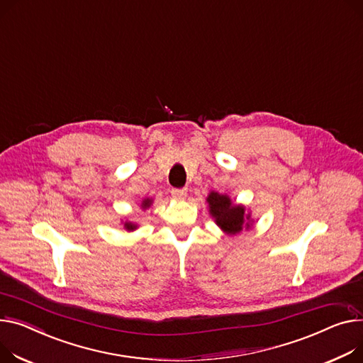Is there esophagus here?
Returning <instances> with one entry per match:
<instances>
[{"mask_svg": "<svg viewBox=\"0 0 363 363\" xmlns=\"http://www.w3.org/2000/svg\"><path fill=\"white\" fill-rule=\"evenodd\" d=\"M171 194L175 200H184L186 197V188H174Z\"/></svg>", "mask_w": 363, "mask_h": 363, "instance_id": "1", "label": "esophagus"}]
</instances>
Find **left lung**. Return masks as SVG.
Returning a JSON list of instances; mask_svg holds the SVG:
<instances>
[{"mask_svg":"<svg viewBox=\"0 0 363 363\" xmlns=\"http://www.w3.org/2000/svg\"><path fill=\"white\" fill-rule=\"evenodd\" d=\"M210 214L216 225L229 235L239 233L240 230L251 226V216L245 213L244 206H236L228 196L211 191L207 197Z\"/></svg>","mask_w":363,"mask_h":363,"instance_id":"left-lung-1","label":"left lung"}]
</instances>
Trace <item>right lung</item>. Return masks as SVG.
<instances>
[{
  "label": "right lung",
  "instance_id": "1",
  "mask_svg": "<svg viewBox=\"0 0 363 363\" xmlns=\"http://www.w3.org/2000/svg\"><path fill=\"white\" fill-rule=\"evenodd\" d=\"M150 204H152V200H150V199H146V200H144V201L141 203V208H147V207H150ZM124 228H125L127 230H134V229L137 228V225H134V223H131V222H125V223H124Z\"/></svg>",
  "mask_w": 363,
  "mask_h": 363
}]
</instances>
